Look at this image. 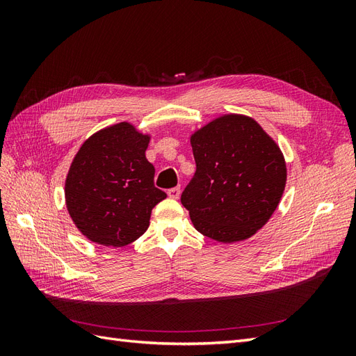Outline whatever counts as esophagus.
<instances>
[{"instance_id": "34e87169", "label": "esophagus", "mask_w": 356, "mask_h": 356, "mask_svg": "<svg viewBox=\"0 0 356 356\" xmlns=\"http://www.w3.org/2000/svg\"><path fill=\"white\" fill-rule=\"evenodd\" d=\"M168 196L170 197V199H179V196H181V188L179 187H175V188H170L169 191H168Z\"/></svg>"}]
</instances>
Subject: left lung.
<instances>
[{"label": "left lung", "instance_id": "1", "mask_svg": "<svg viewBox=\"0 0 356 356\" xmlns=\"http://www.w3.org/2000/svg\"><path fill=\"white\" fill-rule=\"evenodd\" d=\"M195 177L181 195L195 229L222 243L251 238L284 195L281 148L254 118L224 114L190 136Z\"/></svg>", "mask_w": 356, "mask_h": 356}]
</instances>
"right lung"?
I'll list each match as a JSON object with an SVG mask.
<instances>
[{"label":"right lung","instance_id":"obj_1","mask_svg":"<svg viewBox=\"0 0 356 356\" xmlns=\"http://www.w3.org/2000/svg\"><path fill=\"white\" fill-rule=\"evenodd\" d=\"M149 139L122 122L89 136L72 159L65 203L89 241L120 248L148 229L153 208L166 197L154 187V166L145 157Z\"/></svg>","mask_w":356,"mask_h":356}]
</instances>
